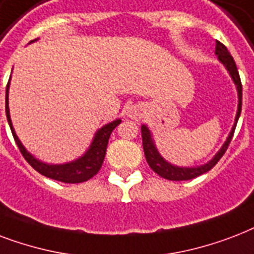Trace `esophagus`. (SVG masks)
<instances>
[{
  "mask_svg": "<svg viewBox=\"0 0 254 254\" xmlns=\"http://www.w3.org/2000/svg\"><path fill=\"white\" fill-rule=\"evenodd\" d=\"M126 117L132 121H137L143 117V107L140 105H132L129 106L128 109L126 110Z\"/></svg>",
  "mask_w": 254,
  "mask_h": 254,
  "instance_id": "34e87169",
  "label": "esophagus"
}]
</instances>
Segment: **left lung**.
Segmentation results:
<instances>
[{"label":"left lung","instance_id":"left-lung-1","mask_svg":"<svg viewBox=\"0 0 254 254\" xmlns=\"http://www.w3.org/2000/svg\"><path fill=\"white\" fill-rule=\"evenodd\" d=\"M215 54L217 56L219 61L224 64V67L227 68V71L229 72L232 80L236 86V90H237V96H239V105H237V113H236L235 123L232 126V129L229 135H228L227 140L221 145V148L217 151V154L213 156V158L209 160V162L204 163L201 166L196 167H180L175 166L172 163L167 162L166 159L163 158L159 149L156 148L155 145L154 137H152V133L149 131V128L145 125L141 126V139H143V149H144L145 159H147V163L148 166L154 170V172L162 176V178L167 179V180H175V182H180V180H190V179H194L200 176V175L205 174L209 170H212L213 167L216 166V163L219 162L221 156L225 154L228 145L231 143L232 137H233V133H235V128L237 126V121H239L240 114H241V105H243V86H241V80H240L239 71H237V66H236L235 61H233V57L229 54L228 49L224 46L223 43L216 41V50Z\"/></svg>","mask_w":254,"mask_h":254}]
</instances>
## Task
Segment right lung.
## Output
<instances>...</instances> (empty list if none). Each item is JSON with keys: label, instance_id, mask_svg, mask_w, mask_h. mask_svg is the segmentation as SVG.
<instances>
[{"label": "right lung", "instance_id": "right-lung-1", "mask_svg": "<svg viewBox=\"0 0 254 254\" xmlns=\"http://www.w3.org/2000/svg\"><path fill=\"white\" fill-rule=\"evenodd\" d=\"M34 41H37V39H34ZM34 41H31V42H34ZM9 87H10V79H9L6 86V102H5L7 123L10 126L11 133L14 136V140L18 145L21 154L23 155L25 160L35 171H38L39 174L46 176V178L54 179V180H58V182L62 183H70V184L87 182L88 179H91L94 175L98 174V171L100 170V167L103 164V160H105L110 135H111V132L118 125H121V119H115L111 123H107L103 127H100L94 135V139H92L88 149L82 156L72 160V162L64 163V164H49V163H45L37 159L34 155H31L17 136L13 123H11L10 111H9Z\"/></svg>", "mask_w": 254, "mask_h": 254}]
</instances>
